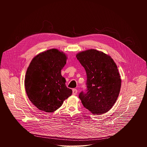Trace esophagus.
Masks as SVG:
<instances>
[{
  "label": "esophagus",
  "instance_id": "34e87169",
  "mask_svg": "<svg viewBox=\"0 0 147 147\" xmlns=\"http://www.w3.org/2000/svg\"><path fill=\"white\" fill-rule=\"evenodd\" d=\"M77 92H78V90H77L76 89H73V95H76V94H77Z\"/></svg>",
  "mask_w": 147,
  "mask_h": 147
}]
</instances>
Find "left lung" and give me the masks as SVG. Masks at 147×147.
<instances>
[{"instance_id": "left-lung-1", "label": "left lung", "mask_w": 147, "mask_h": 147, "mask_svg": "<svg viewBox=\"0 0 147 147\" xmlns=\"http://www.w3.org/2000/svg\"><path fill=\"white\" fill-rule=\"evenodd\" d=\"M76 57L87 76L86 91L79 95L82 104L93 114L109 111L121 89V80L116 63L110 56L96 49L80 52Z\"/></svg>"}]
</instances>
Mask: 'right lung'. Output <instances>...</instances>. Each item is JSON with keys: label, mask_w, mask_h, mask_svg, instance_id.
<instances>
[{"label": "right lung", "mask_w": 147, "mask_h": 147, "mask_svg": "<svg viewBox=\"0 0 147 147\" xmlns=\"http://www.w3.org/2000/svg\"><path fill=\"white\" fill-rule=\"evenodd\" d=\"M67 58L58 49H49L35 57L30 64L25 89L30 100L39 110L54 112L71 95V89L66 86L61 75Z\"/></svg>", "instance_id": "1"}]
</instances>
